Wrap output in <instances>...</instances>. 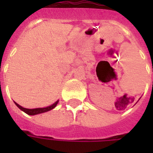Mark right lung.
Masks as SVG:
<instances>
[{
    "label": "right lung",
    "instance_id": "obj_1",
    "mask_svg": "<svg viewBox=\"0 0 153 153\" xmlns=\"http://www.w3.org/2000/svg\"><path fill=\"white\" fill-rule=\"evenodd\" d=\"M15 103V105L18 106L19 109L21 110V111H23L26 113V114H28V115H38V114H40V113L47 112V111H48L52 110L53 108L56 107V106L57 105V103H58V101L54 103L53 105H51V106H50L44 107V108H35V109H27V108H25V107H22L21 106H19V105L17 104L16 102Z\"/></svg>",
    "mask_w": 153,
    "mask_h": 153
}]
</instances>
